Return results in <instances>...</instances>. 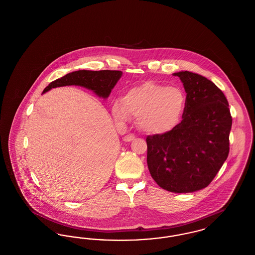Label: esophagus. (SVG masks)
<instances>
[{"label": "esophagus", "mask_w": 255, "mask_h": 255, "mask_svg": "<svg viewBox=\"0 0 255 255\" xmlns=\"http://www.w3.org/2000/svg\"><path fill=\"white\" fill-rule=\"evenodd\" d=\"M134 139V135L133 134H127V135H125L124 137H123V140L124 141H126V142H130V141H132Z\"/></svg>", "instance_id": "34e87169"}]
</instances>
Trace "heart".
Segmentation results:
<instances>
[{
  "label": "heart",
  "mask_w": 255,
  "mask_h": 255,
  "mask_svg": "<svg viewBox=\"0 0 255 255\" xmlns=\"http://www.w3.org/2000/svg\"><path fill=\"white\" fill-rule=\"evenodd\" d=\"M186 105L185 95L178 87L144 82L129 89L113 103L112 113L117 121L129 122L137 118L143 132L161 134L173 130L182 121Z\"/></svg>",
  "instance_id": "heart-1"
}]
</instances>
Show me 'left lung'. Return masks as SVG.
I'll return each instance as SVG.
<instances>
[{"instance_id": "1", "label": "left lung", "mask_w": 255, "mask_h": 255, "mask_svg": "<svg viewBox=\"0 0 255 255\" xmlns=\"http://www.w3.org/2000/svg\"><path fill=\"white\" fill-rule=\"evenodd\" d=\"M173 75L184 87L185 111L173 130L147 136V165L161 188L188 193L206 187L226 161L232 119L227 98L212 81L187 71Z\"/></svg>"}]
</instances>
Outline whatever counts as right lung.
I'll list each match as a JSON object with an SVG mask.
<instances>
[{
    "label": "right lung",
    "instance_id": "obj_1",
    "mask_svg": "<svg viewBox=\"0 0 255 255\" xmlns=\"http://www.w3.org/2000/svg\"><path fill=\"white\" fill-rule=\"evenodd\" d=\"M122 75L121 71H76L49 83L43 91V94L56 87L77 85L92 90L99 97L107 98Z\"/></svg>",
    "mask_w": 255,
    "mask_h": 255
}]
</instances>
